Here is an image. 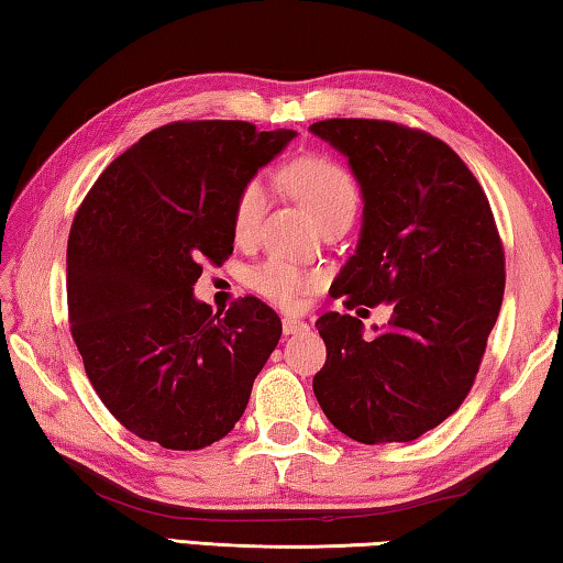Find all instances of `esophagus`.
Listing matches in <instances>:
<instances>
[{
	"label": "esophagus",
	"instance_id": "1",
	"mask_svg": "<svg viewBox=\"0 0 563 563\" xmlns=\"http://www.w3.org/2000/svg\"><path fill=\"white\" fill-rule=\"evenodd\" d=\"M308 330V322L300 318H283V332L285 335H298V332Z\"/></svg>",
	"mask_w": 563,
	"mask_h": 563
}]
</instances>
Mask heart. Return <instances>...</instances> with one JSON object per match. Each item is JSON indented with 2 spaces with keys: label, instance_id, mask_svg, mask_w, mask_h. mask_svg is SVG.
<instances>
[{
  "label": "heart",
  "instance_id": "b5f03b06",
  "mask_svg": "<svg viewBox=\"0 0 563 563\" xmlns=\"http://www.w3.org/2000/svg\"><path fill=\"white\" fill-rule=\"evenodd\" d=\"M283 178L320 225L338 216L355 213L357 184L335 158L322 154L302 156L283 170ZM268 201L271 196L265 180L258 176L247 178L233 201L231 225L235 241L247 243L258 235ZM318 283V273L298 268L283 258H268L251 273V288L283 308H292Z\"/></svg>",
  "mask_w": 563,
  "mask_h": 563
}]
</instances>
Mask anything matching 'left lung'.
Returning <instances> with one entry per match:
<instances>
[{"mask_svg":"<svg viewBox=\"0 0 563 563\" xmlns=\"http://www.w3.org/2000/svg\"><path fill=\"white\" fill-rule=\"evenodd\" d=\"M310 131L347 156L365 201L332 298L347 310L393 302L373 338L347 312L316 322L328 360L312 389L350 440L412 442L460 409L479 373L504 298L497 223L479 180L430 133L377 119Z\"/></svg>","mask_w":563,"mask_h":563,"instance_id":"8db88e82","label":"left lung"}]
</instances>
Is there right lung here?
<instances>
[{
  "label": "right lung",
  "instance_id": "right-lung-1",
  "mask_svg": "<svg viewBox=\"0 0 563 563\" xmlns=\"http://www.w3.org/2000/svg\"><path fill=\"white\" fill-rule=\"evenodd\" d=\"M295 139L247 121H176L111 161L66 247L71 338L101 402L141 440L203 450L233 430L280 318L253 295L223 316L194 298L233 253V201Z\"/></svg>",
  "mask_w": 563,
  "mask_h": 563
}]
</instances>
